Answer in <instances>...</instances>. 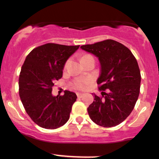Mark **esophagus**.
Listing matches in <instances>:
<instances>
[{
  "instance_id": "esophagus-1",
  "label": "esophagus",
  "mask_w": 159,
  "mask_h": 159,
  "mask_svg": "<svg viewBox=\"0 0 159 159\" xmlns=\"http://www.w3.org/2000/svg\"><path fill=\"white\" fill-rule=\"evenodd\" d=\"M83 95H84V94H82V93H77V96H78V98H81L83 97Z\"/></svg>"
}]
</instances>
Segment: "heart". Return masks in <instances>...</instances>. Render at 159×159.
Here are the masks:
<instances>
[{
    "label": "heart",
    "mask_w": 159,
    "mask_h": 159,
    "mask_svg": "<svg viewBox=\"0 0 159 159\" xmlns=\"http://www.w3.org/2000/svg\"><path fill=\"white\" fill-rule=\"evenodd\" d=\"M89 57H93L92 56L90 55V54H85V55H84L82 57V58H81V61L84 60V59H87V58H89ZM70 64V60H68L66 61V63H65V69H67L68 67V65H69ZM90 81L89 79H81V80H77L76 81H75V88H77L78 89H81V90H84L86 88H87L88 84H89Z\"/></svg>",
    "instance_id": "heart-1"
}]
</instances>
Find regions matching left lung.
I'll use <instances>...</instances> for the list:
<instances>
[{"instance_id": "8db88e82", "label": "left lung", "mask_w": 159, "mask_h": 159, "mask_svg": "<svg viewBox=\"0 0 159 159\" xmlns=\"http://www.w3.org/2000/svg\"><path fill=\"white\" fill-rule=\"evenodd\" d=\"M81 48L98 57L101 74L97 80L102 97L88 108L90 118L105 128L116 126L131 114L140 92L141 73L131 51L121 43L105 40ZM108 92L105 93V89Z\"/></svg>"}]
</instances>
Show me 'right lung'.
Listing matches in <instances>:
<instances>
[{"label": "right lung", "instance_id": "right-lung-1", "mask_svg": "<svg viewBox=\"0 0 159 159\" xmlns=\"http://www.w3.org/2000/svg\"><path fill=\"white\" fill-rule=\"evenodd\" d=\"M80 45L48 43L33 49L26 57L19 76V95L32 121L40 127L55 129L68 121L77 95L65 91L51 94L54 81L61 78L63 68Z\"/></svg>", "mask_w": 159, "mask_h": 159}]
</instances>
